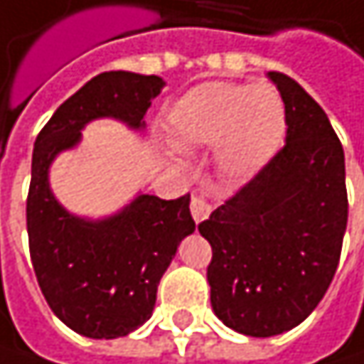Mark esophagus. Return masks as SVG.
<instances>
[{
	"label": "esophagus",
	"mask_w": 364,
	"mask_h": 364,
	"mask_svg": "<svg viewBox=\"0 0 364 364\" xmlns=\"http://www.w3.org/2000/svg\"><path fill=\"white\" fill-rule=\"evenodd\" d=\"M191 216H193V220L196 223H202L204 218H208L210 215V204L204 200V196H198V193H193L191 196Z\"/></svg>",
	"instance_id": "1"
}]
</instances>
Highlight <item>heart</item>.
I'll use <instances>...</instances> for the list:
<instances>
[{
  "mask_svg": "<svg viewBox=\"0 0 364 364\" xmlns=\"http://www.w3.org/2000/svg\"><path fill=\"white\" fill-rule=\"evenodd\" d=\"M287 110L269 83L196 85L166 112V135L181 149L216 144V164L231 179H250L283 146Z\"/></svg>",
  "mask_w": 364,
  "mask_h": 364,
  "instance_id": "heart-1",
  "label": "heart"
}]
</instances>
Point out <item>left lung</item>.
<instances>
[{
	"label": "left lung",
	"instance_id": "1",
	"mask_svg": "<svg viewBox=\"0 0 364 364\" xmlns=\"http://www.w3.org/2000/svg\"><path fill=\"white\" fill-rule=\"evenodd\" d=\"M287 110L285 146L200 223L213 246L210 304L233 331L271 338L300 325L336 275L348 223L344 149L323 108L269 73Z\"/></svg>",
	"mask_w": 364,
	"mask_h": 364
}]
</instances>
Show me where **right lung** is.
<instances>
[{"instance_id": "right-lung-1", "label": "right lung", "mask_w": 364, "mask_h": 364, "mask_svg": "<svg viewBox=\"0 0 364 364\" xmlns=\"http://www.w3.org/2000/svg\"><path fill=\"white\" fill-rule=\"evenodd\" d=\"M162 87L156 75L102 73L53 112L35 141L26 200L33 269L53 314L85 338L129 336L148 321L158 283L196 223L189 196L160 200L144 191L104 218L73 215L51 191L50 166L81 144L91 120L114 118L144 131Z\"/></svg>"}]
</instances>
